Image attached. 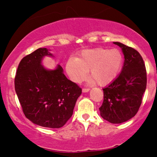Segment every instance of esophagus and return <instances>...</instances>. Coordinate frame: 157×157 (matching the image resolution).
Masks as SVG:
<instances>
[{"label":"esophagus","instance_id":"esophagus-1","mask_svg":"<svg viewBox=\"0 0 157 157\" xmlns=\"http://www.w3.org/2000/svg\"><path fill=\"white\" fill-rule=\"evenodd\" d=\"M89 89H82V92L83 93H87L89 91Z\"/></svg>","mask_w":157,"mask_h":157}]
</instances>
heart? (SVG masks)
<instances>
[{"instance_id":"1","label":"heart","mask_w":157,"mask_h":157,"mask_svg":"<svg viewBox=\"0 0 157 157\" xmlns=\"http://www.w3.org/2000/svg\"><path fill=\"white\" fill-rule=\"evenodd\" d=\"M123 62V55L119 50L97 48L82 50L78 58L71 57L66 69L69 78L76 83L84 80L90 69L92 81L105 86L120 75Z\"/></svg>"}]
</instances>
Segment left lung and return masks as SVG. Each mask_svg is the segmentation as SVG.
Wrapping results in <instances>:
<instances>
[{
	"instance_id": "1",
	"label": "left lung",
	"mask_w": 157,
	"mask_h": 157,
	"mask_svg": "<svg viewBox=\"0 0 157 157\" xmlns=\"http://www.w3.org/2000/svg\"><path fill=\"white\" fill-rule=\"evenodd\" d=\"M122 49L124 60L115 80L103 89L104 100L99 108L100 116L111 123L129 121L139 111L147 85L144 62L139 52L120 42H113Z\"/></svg>"
}]
</instances>
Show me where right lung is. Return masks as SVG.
Returning <instances> with one entry per match:
<instances>
[{
    "label": "right lung",
    "mask_w": 157,
    "mask_h": 157,
    "mask_svg": "<svg viewBox=\"0 0 157 157\" xmlns=\"http://www.w3.org/2000/svg\"><path fill=\"white\" fill-rule=\"evenodd\" d=\"M50 50L40 48L21 59L14 86L26 118L37 125L59 128L72 116L82 89L60 65L52 70L42 65L45 57H54Z\"/></svg>",
    "instance_id": "obj_1"
}]
</instances>
